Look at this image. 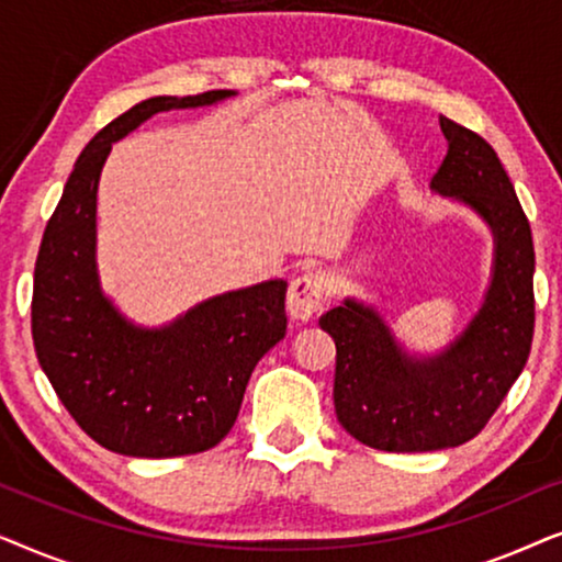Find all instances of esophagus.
Masks as SVG:
<instances>
[{"label":"esophagus","instance_id":"1","mask_svg":"<svg viewBox=\"0 0 562 562\" xmlns=\"http://www.w3.org/2000/svg\"><path fill=\"white\" fill-rule=\"evenodd\" d=\"M327 299V281L319 271H306L291 281L286 310L294 319H310L322 310Z\"/></svg>","mask_w":562,"mask_h":562}]
</instances>
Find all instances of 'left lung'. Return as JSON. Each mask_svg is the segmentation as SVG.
Segmentation results:
<instances>
[{"label":"left lung","instance_id":"8db88e82","mask_svg":"<svg viewBox=\"0 0 562 562\" xmlns=\"http://www.w3.org/2000/svg\"><path fill=\"white\" fill-rule=\"evenodd\" d=\"M440 127L448 156L432 187L471 204L496 235L494 281L479 317L432 360L406 358L379 314L350 299L319 319L337 348V422L358 442L386 452L473 440L519 379L535 335L532 229L517 191L479 133L448 117Z\"/></svg>","mask_w":562,"mask_h":562}]
</instances>
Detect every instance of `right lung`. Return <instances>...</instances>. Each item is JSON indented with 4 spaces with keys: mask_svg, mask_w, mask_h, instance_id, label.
I'll list each match as a JSON object with an SVG mask.
<instances>
[{
    "mask_svg": "<svg viewBox=\"0 0 562 562\" xmlns=\"http://www.w3.org/2000/svg\"><path fill=\"white\" fill-rule=\"evenodd\" d=\"M229 94L153 97L99 130L76 160L37 250V360L76 425L120 456L179 458L214 448L235 425L252 368L286 335L281 279L214 296L164 329L133 325L99 289L97 183L112 143L150 114Z\"/></svg>",
    "mask_w": 562,
    "mask_h": 562,
    "instance_id": "right-lung-1",
    "label": "right lung"
}]
</instances>
